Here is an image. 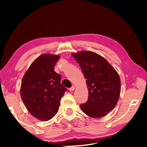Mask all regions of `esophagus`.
<instances>
[{"label": "esophagus", "instance_id": "esophagus-1", "mask_svg": "<svg viewBox=\"0 0 147 147\" xmlns=\"http://www.w3.org/2000/svg\"><path fill=\"white\" fill-rule=\"evenodd\" d=\"M75 88H76V86H72L70 88L69 90V91H70V92H73L74 90H75Z\"/></svg>", "mask_w": 147, "mask_h": 147}]
</instances>
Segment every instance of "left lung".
I'll return each mask as SVG.
<instances>
[{
  "label": "left lung",
  "mask_w": 147,
  "mask_h": 147,
  "mask_svg": "<svg viewBox=\"0 0 147 147\" xmlns=\"http://www.w3.org/2000/svg\"><path fill=\"white\" fill-rule=\"evenodd\" d=\"M86 79L87 102L80 105L92 118H101L113 110L120 94V79L115 69L103 57L92 51L72 53Z\"/></svg>",
  "instance_id": "left-lung-1"
}]
</instances>
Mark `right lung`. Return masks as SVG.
Returning a JSON list of instances; mask_svg holds the SVG:
<instances>
[{"instance_id": "right-lung-1", "label": "right lung", "mask_w": 147, "mask_h": 147, "mask_svg": "<svg viewBox=\"0 0 147 147\" xmlns=\"http://www.w3.org/2000/svg\"><path fill=\"white\" fill-rule=\"evenodd\" d=\"M59 55L43 54L25 72L21 82V97L28 111L37 119L47 121L59 110L67 90L61 84V76L54 71Z\"/></svg>"}]
</instances>
